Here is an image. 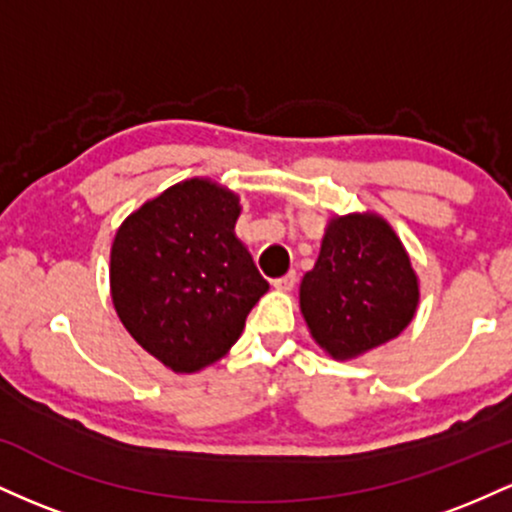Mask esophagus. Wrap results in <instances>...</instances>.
Here are the masks:
<instances>
[{"label": "esophagus", "mask_w": 512, "mask_h": 512, "mask_svg": "<svg viewBox=\"0 0 512 512\" xmlns=\"http://www.w3.org/2000/svg\"><path fill=\"white\" fill-rule=\"evenodd\" d=\"M293 286H296V272H291V274H286V276H281V279H274V289L276 291H291Z\"/></svg>", "instance_id": "1"}]
</instances>
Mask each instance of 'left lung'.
Segmentation results:
<instances>
[{
    "mask_svg": "<svg viewBox=\"0 0 512 512\" xmlns=\"http://www.w3.org/2000/svg\"><path fill=\"white\" fill-rule=\"evenodd\" d=\"M298 298L315 344L349 361L407 330L421 289L395 228L375 211H351L327 221Z\"/></svg>",
    "mask_w": 512,
    "mask_h": 512,
    "instance_id": "8db88e82",
    "label": "left lung"
}]
</instances>
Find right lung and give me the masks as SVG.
Returning <instances> with one entry per match:
<instances>
[{"label": "right lung", "instance_id": "1", "mask_svg": "<svg viewBox=\"0 0 512 512\" xmlns=\"http://www.w3.org/2000/svg\"><path fill=\"white\" fill-rule=\"evenodd\" d=\"M238 216L236 192L211 178H187L117 228L110 248L115 313L173 373H199L226 356L269 291L236 236Z\"/></svg>", "mask_w": 512, "mask_h": 512}]
</instances>
